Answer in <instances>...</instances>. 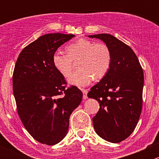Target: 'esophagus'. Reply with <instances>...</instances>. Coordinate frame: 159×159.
<instances>
[{
	"label": "esophagus",
	"mask_w": 159,
	"mask_h": 159,
	"mask_svg": "<svg viewBox=\"0 0 159 159\" xmlns=\"http://www.w3.org/2000/svg\"><path fill=\"white\" fill-rule=\"evenodd\" d=\"M83 92V98L84 99H87L88 98V90L87 89H81Z\"/></svg>",
	"instance_id": "34e87169"
}]
</instances>
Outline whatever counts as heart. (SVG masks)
Masks as SVG:
<instances>
[{"label":"heart","mask_w":159,"mask_h":159,"mask_svg":"<svg viewBox=\"0 0 159 159\" xmlns=\"http://www.w3.org/2000/svg\"><path fill=\"white\" fill-rule=\"evenodd\" d=\"M67 52L56 51L52 61L57 71L64 77L71 73L75 61H78L81 69L72 74L68 78L70 84L78 87L89 84L94 78L101 79L106 75L111 64V54L105 43L87 39L78 40L66 48Z\"/></svg>","instance_id":"obj_1"}]
</instances>
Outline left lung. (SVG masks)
Returning <instances> with one entry per match:
<instances>
[{
  "mask_svg": "<svg viewBox=\"0 0 159 159\" xmlns=\"http://www.w3.org/2000/svg\"><path fill=\"white\" fill-rule=\"evenodd\" d=\"M109 48L110 69L88 94L100 108L92 118L96 133L105 140L118 143L129 137L140 118L142 108L144 73L133 50L108 34L89 35Z\"/></svg>",
  "mask_w": 159,
  "mask_h": 159,
  "instance_id": "obj_1",
  "label": "left lung"
}]
</instances>
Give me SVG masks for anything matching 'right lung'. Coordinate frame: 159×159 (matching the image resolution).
<instances>
[{
  "mask_svg": "<svg viewBox=\"0 0 159 159\" xmlns=\"http://www.w3.org/2000/svg\"><path fill=\"white\" fill-rule=\"evenodd\" d=\"M75 35L47 34L28 44L19 54L13 73V92L24 126L41 143L54 145L67 134L72 111L83 94L67 82L53 64L61 45Z\"/></svg>",
  "mask_w": 159,
  "mask_h": 159,
  "instance_id": "right-lung-1",
  "label": "right lung"
}]
</instances>
